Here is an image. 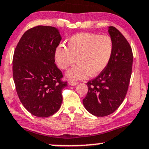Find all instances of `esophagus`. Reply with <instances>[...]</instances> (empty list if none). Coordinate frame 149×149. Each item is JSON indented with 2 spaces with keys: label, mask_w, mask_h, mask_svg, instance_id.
<instances>
[{
  "label": "esophagus",
  "mask_w": 149,
  "mask_h": 149,
  "mask_svg": "<svg viewBox=\"0 0 149 149\" xmlns=\"http://www.w3.org/2000/svg\"><path fill=\"white\" fill-rule=\"evenodd\" d=\"M68 84H69V85L70 86H76L78 84V82H75V81H69L68 82Z\"/></svg>",
  "instance_id": "obj_1"
}]
</instances>
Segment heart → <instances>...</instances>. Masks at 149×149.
<instances>
[{"label": "heart", "instance_id": "obj_1", "mask_svg": "<svg viewBox=\"0 0 149 149\" xmlns=\"http://www.w3.org/2000/svg\"><path fill=\"white\" fill-rule=\"evenodd\" d=\"M113 51V43L109 36L83 33L70 38L68 48L59 45L55 58L63 70L73 65L77 58L78 63L68 70L67 76L70 80H81L89 75L96 76L100 74L109 63Z\"/></svg>", "mask_w": 149, "mask_h": 149}]
</instances>
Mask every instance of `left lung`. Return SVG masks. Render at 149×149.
<instances>
[{
    "label": "left lung",
    "mask_w": 149,
    "mask_h": 149,
    "mask_svg": "<svg viewBox=\"0 0 149 149\" xmlns=\"http://www.w3.org/2000/svg\"><path fill=\"white\" fill-rule=\"evenodd\" d=\"M113 43L111 58L107 67L87 83L88 91L83 99L90 113L103 117L110 115L126 97L132 73L133 53L126 38L113 26L109 28Z\"/></svg>",
    "instance_id": "obj_1"
}]
</instances>
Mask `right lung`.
Instances as JSON below:
<instances>
[{"label": "right lung", "mask_w": 149, "mask_h": 149, "mask_svg": "<svg viewBox=\"0 0 149 149\" xmlns=\"http://www.w3.org/2000/svg\"><path fill=\"white\" fill-rule=\"evenodd\" d=\"M61 37L52 26H38L24 33L13 58V76L20 101L31 114L51 116L60 109L68 86L55 64Z\"/></svg>", "instance_id": "right-lung-1"}]
</instances>
